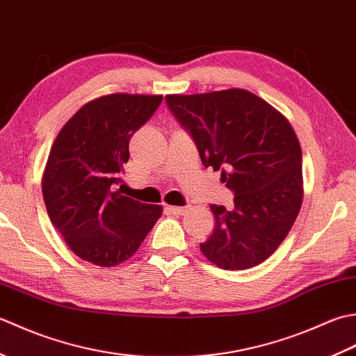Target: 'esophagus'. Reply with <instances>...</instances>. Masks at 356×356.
<instances>
[{"instance_id": "1", "label": "esophagus", "mask_w": 356, "mask_h": 356, "mask_svg": "<svg viewBox=\"0 0 356 356\" xmlns=\"http://www.w3.org/2000/svg\"><path fill=\"white\" fill-rule=\"evenodd\" d=\"M170 209V212L173 213V215H184L186 212H188V206H183V207H177V206H170L169 207Z\"/></svg>"}]
</instances>
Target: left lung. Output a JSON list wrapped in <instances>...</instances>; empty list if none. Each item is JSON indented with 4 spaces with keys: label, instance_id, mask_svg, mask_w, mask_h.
I'll use <instances>...</instances> for the list:
<instances>
[{
    "label": "left lung",
    "instance_id": "8db88e82",
    "mask_svg": "<svg viewBox=\"0 0 356 356\" xmlns=\"http://www.w3.org/2000/svg\"><path fill=\"white\" fill-rule=\"evenodd\" d=\"M204 168L221 170L234 207L212 204L215 229L200 249L226 270L258 266L280 248L302 204L300 141L284 115L244 89L165 95Z\"/></svg>",
    "mask_w": 356,
    "mask_h": 356
}]
</instances>
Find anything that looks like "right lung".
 <instances>
[{"label": "right lung", "instance_id": "obj_1", "mask_svg": "<svg viewBox=\"0 0 356 356\" xmlns=\"http://www.w3.org/2000/svg\"><path fill=\"white\" fill-rule=\"evenodd\" d=\"M161 95L112 93L84 104L58 134L42 175L49 218L76 257L99 267L124 263L163 213L112 192L129 161V141Z\"/></svg>", "mask_w": 356, "mask_h": 356}]
</instances>
